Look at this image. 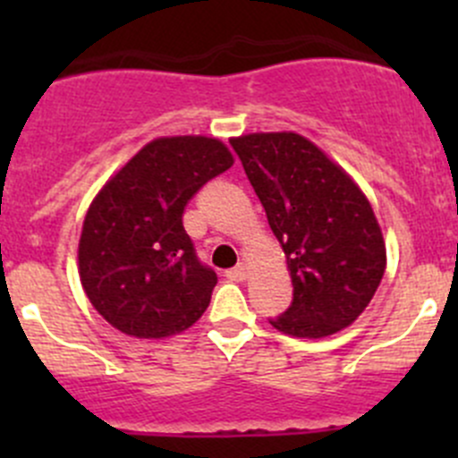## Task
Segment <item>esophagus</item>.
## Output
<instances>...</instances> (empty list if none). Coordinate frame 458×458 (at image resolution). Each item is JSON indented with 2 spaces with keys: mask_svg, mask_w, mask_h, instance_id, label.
<instances>
[{
  "mask_svg": "<svg viewBox=\"0 0 458 458\" xmlns=\"http://www.w3.org/2000/svg\"><path fill=\"white\" fill-rule=\"evenodd\" d=\"M225 276H228L230 281H237V284H242V281L248 279V267L243 266V263H239L237 267H233V270L225 272Z\"/></svg>",
  "mask_w": 458,
  "mask_h": 458,
  "instance_id": "34e87169",
  "label": "esophagus"
}]
</instances>
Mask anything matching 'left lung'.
Returning <instances> with one entry per match:
<instances>
[{
	"label": "left lung",
	"instance_id": "8db88e82",
	"mask_svg": "<svg viewBox=\"0 0 458 458\" xmlns=\"http://www.w3.org/2000/svg\"><path fill=\"white\" fill-rule=\"evenodd\" d=\"M293 279V303L270 326L321 339L352 326L386 272V242L366 192L297 132L233 137Z\"/></svg>",
	"mask_w": 458,
	"mask_h": 458
}]
</instances>
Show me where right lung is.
Masks as SVG:
<instances>
[{"label":"right lung","instance_id":"add662e5","mask_svg":"<svg viewBox=\"0 0 458 458\" xmlns=\"http://www.w3.org/2000/svg\"><path fill=\"white\" fill-rule=\"evenodd\" d=\"M234 164L216 137H157L88 206L77 263L92 308L119 332L165 339L206 312L216 275L201 266L183 210Z\"/></svg>","mask_w":458,"mask_h":458}]
</instances>
